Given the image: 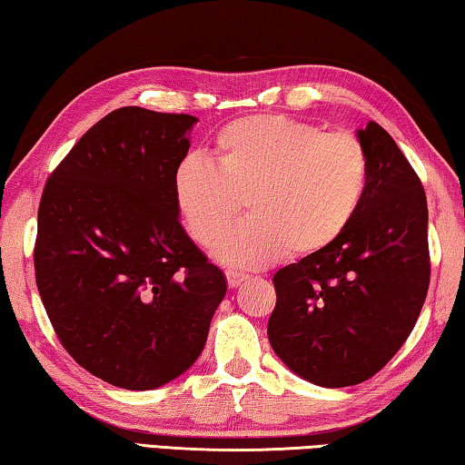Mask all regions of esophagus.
I'll list each match as a JSON object with an SVG mask.
<instances>
[{
  "instance_id": "obj_1",
  "label": "esophagus",
  "mask_w": 465,
  "mask_h": 465,
  "mask_svg": "<svg viewBox=\"0 0 465 465\" xmlns=\"http://www.w3.org/2000/svg\"><path fill=\"white\" fill-rule=\"evenodd\" d=\"M225 279H227V285H230L232 289H235V287H240L242 282L248 279V274L235 272V271H227V272H225Z\"/></svg>"
}]
</instances>
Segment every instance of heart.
<instances>
[{"label":"heart","mask_w":465,"mask_h":465,"mask_svg":"<svg viewBox=\"0 0 465 465\" xmlns=\"http://www.w3.org/2000/svg\"><path fill=\"white\" fill-rule=\"evenodd\" d=\"M215 163L188 155L172 180L178 213L211 246L244 199L247 217L215 246L219 262L261 269L289 250L310 256L342 235L363 201L369 163L351 133H324L281 114L232 121L217 133Z\"/></svg>","instance_id":"obj_1"}]
</instances>
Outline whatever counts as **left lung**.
<instances>
[{"mask_svg": "<svg viewBox=\"0 0 465 465\" xmlns=\"http://www.w3.org/2000/svg\"><path fill=\"white\" fill-rule=\"evenodd\" d=\"M369 163L357 215L328 248L274 272L269 341L302 380L346 388L396 355L427 297L429 209L396 141L369 121L357 129Z\"/></svg>", "mask_w": 465, "mask_h": 465, "instance_id": "left-lung-1", "label": "left lung"}]
</instances>
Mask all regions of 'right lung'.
Here are the masks:
<instances>
[{"label": "right lung", "mask_w": 465, "mask_h": 465, "mask_svg": "<svg viewBox=\"0 0 465 465\" xmlns=\"http://www.w3.org/2000/svg\"><path fill=\"white\" fill-rule=\"evenodd\" d=\"M191 114L124 106L77 141L38 207L36 287L61 344L116 388L155 390L204 349L227 282L178 222Z\"/></svg>", "instance_id": "add662e5"}]
</instances>
